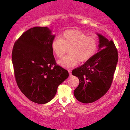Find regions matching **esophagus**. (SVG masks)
Here are the masks:
<instances>
[{
    "instance_id": "obj_1",
    "label": "esophagus",
    "mask_w": 130,
    "mask_h": 130,
    "mask_svg": "<svg viewBox=\"0 0 130 130\" xmlns=\"http://www.w3.org/2000/svg\"><path fill=\"white\" fill-rule=\"evenodd\" d=\"M68 71H69V74L70 76H71L72 75V73H71V71L70 70H68Z\"/></svg>"
}]
</instances>
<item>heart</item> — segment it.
<instances>
[{
  "label": "heart",
  "mask_w": 130,
  "mask_h": 130,
  "mask_svg": "<svg viewBox=\"0 0 130 130\" xmlns=\"http://www.w3.org/2000/svg\"><path fill=\"white\" fill-rule=\"evenodd\" d=\"M98 41L93 36L77 30H68L60 39L55 38L52 43V49L57 58H62L69 49V55L59 60L58 64L64 68H71L90 60L97 52Z\"/></svg>",
  "instance_id": "1"
}]
</instances>
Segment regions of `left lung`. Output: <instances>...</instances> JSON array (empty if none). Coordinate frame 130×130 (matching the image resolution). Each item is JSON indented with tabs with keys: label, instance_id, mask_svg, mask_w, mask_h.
Returning <instances> with one entry per match:
<instances>
[{
	"label": "left lung",
	"instance_id": "8db88e82",
	"mask_svg": "<svg viewBox=\"0 0 130 130\" xmlns=\"http://www.w3.org/2000/svg\"><path fill=\"white\" fill-rule=\"evenodd\" d=\"M99 37L98 52L72 74L79 84L74 92L76 99L83 103H93L103 97L110 87L118 61V50L112 41Z\"/></svg>",
	"mask_w": 130,
	"mask_h": 130
}]
</instances>
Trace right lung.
I'll return each instance as SVG.
<instances>
[{
  "instance_id": "right-lung-1",
  "label": "right lung",
  "mask_w": 130,
  "mask_h": 130,
  "mask_svg": "<svg viewBox=\"0 0 130 130\" xmlns=\"http://www.w3.org/2000/svg\"><path fill=\"white\" fill-rule=\"evenodd\" d=\"M54 37L47 27H35L23 33L13 46L17 85L26 97L38 104L51 101L58 86L69 77L68 71L56 65L51 46Z\"/></svg>"
}]
</instances>
